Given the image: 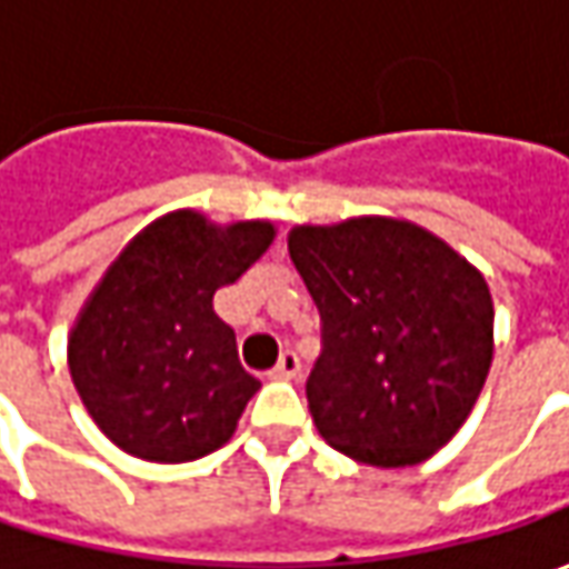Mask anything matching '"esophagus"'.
Wrapping results in <instances>:
<instances>
[{
  "mask_svg": "<svg viewBox=\"0 0 569 569\" xmlns=\"http://www.w3.org/2000/svg\"><path fill=\"white\" fill-rule=\"evenodd\" d=\"M272 377L274 380H295L300 377V358H297L295 351H284L278 363L272 367Z\"/></svg>",
  "mask_w": 569,
  "mask_h": 569,
  "instance_id": "34e87169",
  "label": "esophagus"
}]
</instances>
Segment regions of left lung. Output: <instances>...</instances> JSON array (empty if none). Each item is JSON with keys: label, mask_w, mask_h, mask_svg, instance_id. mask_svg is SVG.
<instances>
[{"label": "left lung", "mask_w": 569, "mask_h": 569, "mask_svg": "<svg viewBox=\"0 0 569 569\" xmlns=\"http://www.w3.org/2000/svg\"><path fill=\"white\" fill-rule=\"evenodd\" d=\"M288 252L322 322L307 380L319 437L380 469L447 447L491 370L485 274L430 230L392 218L303 224Z\"/></svg>", "instance_id": "left-lung-1"}]
</instances>
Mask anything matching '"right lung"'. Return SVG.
I'll return each instance as SVG.
<instances>
[{
	"mask_svg": "<svg viewBox=\"0 0 569 569\" xmlns=\"http://www.w3.org/2000/svg\"><path fill=\"white\" fill-rule=\"evenodd\" d=\"M269 221L173 211L144 228L91 291L69 370L94 425L129 456L192 462L224 447L259 380L214 313V291L269 250Z\"/></svg>",
	"mask_w": 569,
	"mask_h": 569,
	"instance_id": "add662e5",
	"label": "right lung"
}]
</instances>
